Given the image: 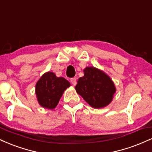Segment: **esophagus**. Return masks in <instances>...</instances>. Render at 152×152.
<instances>
[{
	"instance_id": "esophagus-1",
	"label": "esophagus",
	"mask_w": 152,
	"mask_h": 152,
	"mask_svg": "<svg viewBox=\"0 0 152 152\" xmlns=\"http://www.w3.org/2000/svg\"><path fill=\"white\" fill-rule=\"evenodd\" d=\"M71 82L72 83V84L74 85V86H75V85L76 84V78H71Z\"/></svg>"
}]
</instances>
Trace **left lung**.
I'll list each match as a JSON object with an SVG mask.
<instances>
[{
  "mask_svg": "<svg viewBox=\"0 0 152 152\" xmlns=\"http://www.w3.org/2000/svg\"><path fill=\"white\" fill-rule=\"evenodd\" d=\"M83 72L84 76L79 78L75 87L76 92L95 109L109 104L116 91L109 76L94 67H86Z\"/></svg>",
  "mask_w": 152,
  "mask_h": 152,
  "instance_id": "1",
  "label": "left lung"
}]
</instances>
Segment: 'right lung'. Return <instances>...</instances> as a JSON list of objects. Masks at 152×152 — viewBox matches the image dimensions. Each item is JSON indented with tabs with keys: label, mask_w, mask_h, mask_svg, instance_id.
<instances>
[{
	"label": "right lung",
	"mask_w": 152,
	"mask_h": 152,
	"mask_svg": "<svg viewBox=\"0 0 152 152\" xmlns=\"http://www.w3.org/2000/svg\"><path fill=\"white\" fill-rule=\"evenodd\" d=\"M69 86L70 83L64 78L57 77L52 72L46 73L36 85V94L38 103L46 109H54L64 91Z\"/></svg>",
	"instance_id": "right-lung-1"
}]
</instances>
